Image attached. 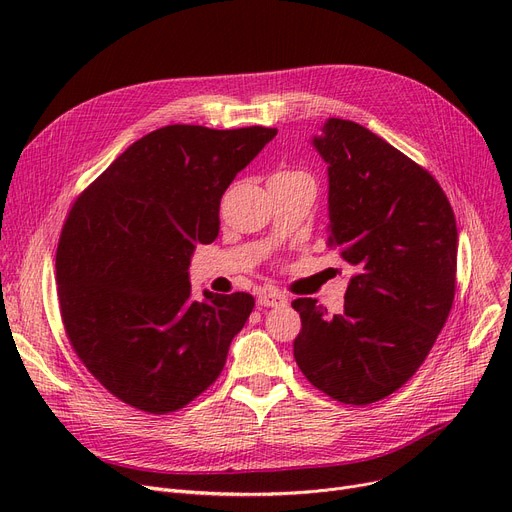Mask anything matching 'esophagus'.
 <instances>
[{
    "label": "esophagus",
    "instance_id": "obj_1",
    "mask_svg": "<svg viewBox=\"0 0 512 512\" xmlns=\"http://www.w3.org/2000/svg\"><path fill=\"white\" fill-rule=\"evenodd\" d=\"M257 303L261 307H284L288 303V297L280 290H261Z\"/></svg>",
    "mask_w": 512,
    "mask_h": 512
}]
</instances>
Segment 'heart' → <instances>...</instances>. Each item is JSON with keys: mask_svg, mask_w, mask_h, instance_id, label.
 Here are the masks:
<instances>
[{"mask_svg": "<svg viewBox=\"0 0 512 512\" xmlns=\"http://www.w3.org/2000/svg\"><path fill=\"white\" fill-rule=\"evenodd\" d=\"M276 176H305V174H301V172H280Z\"/></svg>", "mask_w": 512, "mask_h": 512, "instance_id": "b5f03b06", "label": "heart"}]
</instances>
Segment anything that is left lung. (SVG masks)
Returning <instances> with one entry per match:
<instances>
[{
    "label": "left lung",
    "instance_id": "8db88e82",
    "mask_svg": "<svg viewBox=\"0 0 512 512\" xmlns=\"http://www.w3.org/2000/svg\"><path fill=\"white\" fill-rule=\"evenodd\" d=\"M311 145L328 166V247L357 276L338 315L292 303L294 359L321 392L369 405L411 378L444 328L459 232L434 176L365 126L328 118Z\"/></svg>",
    "mask_w": 512,
    "mask_h": 512
}]
</instances>
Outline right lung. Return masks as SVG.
Here are the masks:
<instances>
[{
    "instance_id": "right-lung-1",
    "label": "right lung",
    "mask_w": 512,
    "mask_h": 512,
    "mask_svg": "<svg viewBox=\"0 0 512 512\" xmlns=\"http://www.w3.org/2000/svg\"><path fill=\"white\" fill-rule=\"evenodd\" d=\"M278 134L249 126L172 124L120 153L74 203L56 282L78 359L126 405L164 415L188 405L224 369L255 299L203 290L188 265L220 232V199Z\"/></svg>"
}]
</instances>
